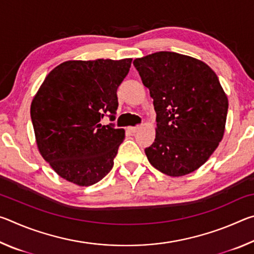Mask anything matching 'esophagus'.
Listing matches in <instances>:
<instances>
[{"instance_id":"obj_1","label":"esophagus","mask_w":254,"mask_h":254,"mask_svg":"<svg viewBox=\"0 0 254 254\" xmlns=\"http://www.w3.org/2000/svg\"><path fill=\"white\" fill-rule=\"evenodd\" d=\"M127 130L130 131L131 133H135V132H137V131L140 130V127L139 126H136V127H128Z\"/></svg>"}]
</instances>
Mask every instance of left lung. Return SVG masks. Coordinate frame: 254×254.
Here are the masks:
<instances>
[{"mask_svg":"<svg viewBox=\"0 0 254 254\" xmlns=\"http://www.w3.org/2000/svg\"><path fill=\"white\" fill-rule=\"evenodd\" d=\"M133 65L153 98L156 139L145 148L154 168L171 177L207 161L224 134L229 101L212 68L189 56L159 51Z\"/></svg>","mask_w":254,"mask_h":254,"instance_id":"8db88e82","label":"left lung"}]
</instances>
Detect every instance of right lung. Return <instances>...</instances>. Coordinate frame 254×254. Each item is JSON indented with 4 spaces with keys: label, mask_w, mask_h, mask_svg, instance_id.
Instances as JSON below:
<instances>
[{
    "label": "right lung",
    "mask_w": 254,
    "mask_h": 254,
    "mask_svg": "<svg viewBox=\"0 0 254 254\" xmlns=\"http://www.w3.org/2000/svg\"><path fill=\"white\" fill-rule=\"evenodd\" d=\"M132 59L69 60L54 68L31 103L38 149L60 177L78 186L100 182L113 168L126 131L113 123L118 88Z\"/></svg>",
    "instance_id": "add662e5"
}]
</instances>
